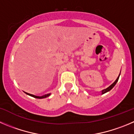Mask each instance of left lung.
I'll return each mask as SVG.
<instances>
[{
  "instance_id": "1",
  "label": "left lung",
  "mask_w": 134,
  "mask_h": 134,
  "mask_svg": "<svg viewBox=\"0 0 134 134\" xmlns=\"http://www.w3.org/2000/svg\"><path fill=\"white\" fill-rule=\"evenodd\" d=\"M120 75H119V76H118V78L116 79V81H115L113 83H112V84L110 86H109V87H108V88H106V89H104V90H102V94H104V93H106V92H108V91H110V90L112 89V88H113L114 87V86H115V85L116 84V82H118V79H119V77H120Z\"/></svg>"
}]
</instances>
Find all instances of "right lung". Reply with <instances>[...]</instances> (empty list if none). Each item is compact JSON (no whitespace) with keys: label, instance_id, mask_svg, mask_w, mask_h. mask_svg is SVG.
<instances>
[{"label":"right lung","instance_id":"obj_1","mask_svg":"<svg viewBox=\"0 0 134 134\" xmlns=\"http://www.w3.org/2000/svg\"><path fill=\"white\" fill-rule=\"evenodd\" d=\"M24 92L26 94H27V95L31 96V97H34V98H46V97H49V96L50 95V94H45V95L40 96V97H39V96H36V95H34V94H31L27 93V92Z\"/></svg>","mask_w":134,"mask_h":134}]
</instances>
